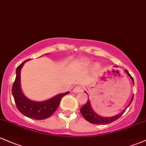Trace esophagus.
<instances>
[{"label":"esophagus","instance_id":"esophagus-1","mask_svg":"<svg viewBox=\"0 0 146 146\" xmlns=\"http://www.w3.org/2000/svg\"><path fill=\"white\" fill-rule=\"evenodd\" d=\"M82 90H83V88L81 86H76L74 88L72 91L74 92H79L82 91Z\"/></svg>","mask_w":146,"mask_h":146}]
</instances>
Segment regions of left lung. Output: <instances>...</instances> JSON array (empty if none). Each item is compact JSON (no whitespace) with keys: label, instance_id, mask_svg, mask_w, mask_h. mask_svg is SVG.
Instances as JSON below:
<instances>
[{"label":"left lung","instance_id":"left-lung-1","mask_svg":"<svg viewBox=\"0 0 146 146\" xmlns=\"http://www.w3.org/2000/svg\"><path fill=\"white\" fill-rule=\"evenodd\" d=\"M125 72L128 75L130 76L131 80H132L133 83H134V79H133V77L129 74V72L127 70H125ZM133 98H134V96H132V98H131V102L128 106H127V108L129 106L130 104L132 102ZM126 109L124 110L121 113L118 114V115H115V116H113V117H102V116H100L98 114H97L95 111H93V109H92L91 107V105H90V100L88 98V101L80 109V111H81V113L82 114V115L84 116V118L86 119L87 121L90 122V123L92 124H103V125H107V124L111 123L112 122L115 121V120H117L119 117H120L122 116V115L124 113Z\"/></svg>","mask_w":146,"mask_h":146}]
</instances>
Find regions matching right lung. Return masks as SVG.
<instances>
[{"mask_svg":"<svg viewBox=\"0 0 146 146\" xmlns=\"http://www.w3.org/2000/svg\"><path fill=\"white\" fill-rule=\"evenodd\" d=\"M28 60H25L17 67L16 79L12 86V93L17 109L23 115L35 120H44L49 117L54 113L60 105L62 97L70 93V92L58 94L50 100L44 102H35L28 99L21 91L20 82L21 67Z\"/></svg>","mask_w":146,"mask_h":146,"instance_id":"right-lung-1","label":"right lung"}]
</instances>
